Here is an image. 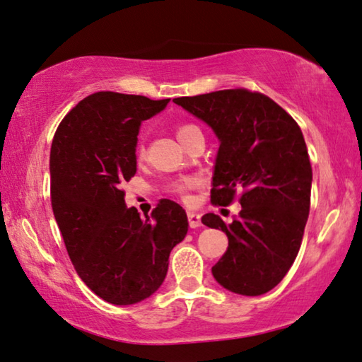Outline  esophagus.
Segmentation results:
<instances>
[{
	"mask_svg": "<svg viewBox=\"0 0 362 362\" xmlns=\"http://www.w3.org/2000/svg\"><path fill=\"white\" fill-rule=\"evenodd\" d=\"M187 216H188V224H190V228L195 229V228H199V226H202V216H199L198 213L188 211Z\"/></svg>",
	"mask_w": 362,
	"mask_h": 362,
	"instance_id": "obj_1",
	"label": "esophagus"
}]
</instances>
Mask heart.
Instances as JSON below:
<instances>
[{
	"label": "heart",
	"mask_w": 362,
	"mask_h": 362,
	"mask_svg": "<svg viewBox=\"0 0 362 362\" xmlns=\"http://www.w3.org/2000/svg\"><path fill=\"white\" fill-rule=\"evenodd\" d=\"M197 133H202V132H199V128L197 125H190V123H183V125H179L175 129L177 138H179V141L183 144V146H185V143L188 141V139H190L193 134H197ZM136 156L139 159H141L144 156V148L141 146V144H139L138 149H136ZM195 185H197V180L182 179V180H177L174 183H170V190L174 192L175 195H179L180 198L187 199L188 192H190Z\"/></svg>",
	"instance_id": "b5f03b06"
}]
</instances>
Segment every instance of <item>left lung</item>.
Here are the masks:
<instances>
[{
    "instance_id": "left-lung-1",
    "label": "left lung",
    "mask_w": 362,
    "mask_h": 362,
    "mask_svg": "<svg viewBox=\"0 0 362 362\" xmlns=\"http://www.w3.org/2000/svg\"><path fill=\"white\" fill-rule=\"evenodd\" d=\"M174 102L208 123L221 143L211 203L228 206L239 198L242 206L230 224L214 213L202 218L229 239L213 276L235 294H265L293 267L309 218L312 167L300 128L276 102L249 89Z\"/></svg>"
}]
</instances>
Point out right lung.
I'll use <instances>...</instances> for the list:
<instances>
[{
	"label": "right lung",
	"mask_w": 362,
	"mask_h": 362,
	"mask_svg": "<svg viewBox=\"0 0 362 362\" xmlns=\"http://www.w3.org/2000/svg\"><path fill=\"white\" fill-rule=\"evenodd\" d=\"M169 100L102 90L73 107L53 136L50 197L64 247L86 286L115 305L159 289L170 250L188 230L180 204L160 199L143 221L122 190L136 174L141 122Z\"/></svg>",
	"instance_id": "add662e5"
}]
</instances>
